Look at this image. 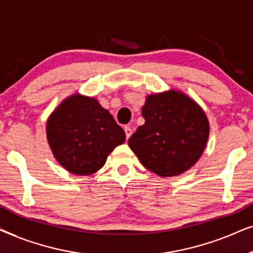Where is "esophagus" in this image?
<instances>
[{"mask_svg":"<svg viewBox=\"0 0 253 253\" xmlns=\"http://www.w3.org/2000/svg\"><path fill=\"white\" fill-rule=\"evenodd\" d=\"M124 131H126V139H129L131 134H132V129H131L130 126H124Z\"/></svg>","mask_w":253,"mask_h":253,"instance_id":"34e87169","label":"esophagus"}]
</instances>
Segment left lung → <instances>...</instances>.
Returning a JSON list of instances; mask_svg holds the SVG:
<instances>
[{"label": "left lung", "mask_w": 253, "mask_h": 253, "mask_svg": "<svg viewBox=\"0 0 253 253\" xmlns=\"http://www.w3.org/2000/svg\"><path fill=\"white\" fill-rule=\"evenodd\" d=\"M145 124L127 140L148 170L162 177L182 174L198 161L210 133L203 109L177 91L148 95Z\"/></svg>", "instance_id": "obj_1"}]
</instances>
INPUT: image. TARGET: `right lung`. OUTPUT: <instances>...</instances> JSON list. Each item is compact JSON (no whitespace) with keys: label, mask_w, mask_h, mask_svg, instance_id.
I'll list each match as a JSON object with an SVG mask.
<instances>
[{"label":"right lung","mask_w":253,"mask_h":253,"mask_svg":"<svg viewBox=\"0 0 253 253\" xmlns=\"http://www.w3.org/2000/svg\"><path fill=\"white\" fill-rule=\"evenodd\" d=\"M47 138L55 158L67 170L91 175L124 143L126 133L95 99L72 95L51 114Z\"/></svg>","instance_id":"right-lung-1"}]
</instances>
